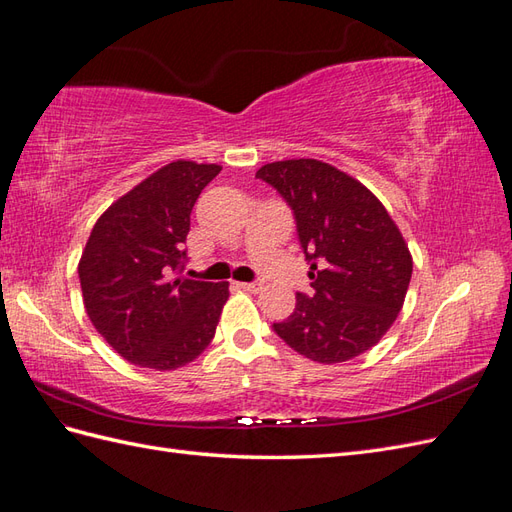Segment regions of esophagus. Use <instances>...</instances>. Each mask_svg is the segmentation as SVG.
I'll list each match as a JSON object with an SVG mask.
<instances>
[{
    "mask_svg": "<svg viewBox=\"0 0 512 512\" xmlns=\"http://www.w3.org/2000/svg\"><path fill=\"white\" fill-rule=\"evenodd\" d=\"M237 288H242L244 292H259L261 290V283H244V281H240L237 283Z\"/></svg>",
    "mask_w": 512,
    "mask_h": 512,
    "instance_id": "obj_1",
    "label": "esophagus"
}]
</instances>
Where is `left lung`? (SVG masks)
I'll return each instance as SVG.
<instances>
[{
  "mask_svg": "<svg viewBox=\"0 0 512 512\" xmlns=\"http://www.w3.org/2000/svg\"><path fill=\"white\" fill-rule=\"evenodd\" d=\"M255 176L288 200L312 261L314 296L296 294L294 312L275 323L279 338L320 364L373 349L397 320L412 277L410 248L382 200L318 159L272 161Z\"/></svg>",
  "mask_w": 512,
  "mask_h": 512,
  "instance_id": "obj_1",
  "label": "left lung"
}]
</instances>
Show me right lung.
Masks as SVG:
<instances>
[{
    "instance_id": "obj_1",
    "label": "right lung",
    "mask_w": 512,
    "mask_h": 512,
    "mask_svg": "<svg viewBox=\"0 0 512 512\" xmlns=\"http://www.w3.org/2000/svg\"><path fill=\"white\" fill-rule=\"evenodd\" d=\"M222 170L178 159L117 198L78 261L82 303L98 334L130 364L174 371L209 347L229 281L183 275L194 202Z\"/></svg>"
}]
</instances>
